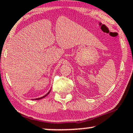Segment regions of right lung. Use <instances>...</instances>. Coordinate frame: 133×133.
<instances>
[{
    "label": "right lung",
    "mask_w": 133,
    "mask_h": 133,
    "mask_svg": "<svg viewBox=\"0 0 133 133\" xmlns=\"http://www.w3.org/2000/svg\"><path fill=\"white\" fill-rule=\"evenodd\" d=\"M50 91H49V92H48V93H47V94H46V95H45V96H43V97H39V98H36V99H35V100H39V99H41L44 98V97H46V96H48V95L49 94V93H50Z\"/></svg>",
    "instance_id": "1"
}]
</instances>
